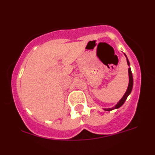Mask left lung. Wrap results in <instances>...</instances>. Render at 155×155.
Instances as JSON below:
<instances>
[{"mask_svg": "<svg viewBox=\"0 0 155 155\" xmlns=\"http://www.w3.org/2000/svg\"><path fill=\"white\" fill-rule=\"evenodd\" d=\"M125 56H126V55H125ZM126 58H127V57H126ZM127 65H128L130 66V63H129L128 60H127ZM128 73H129V84H128V87H127V91H126L125 94H124L123 97H122V99H121V100L119 101L118 104H117L116 106H114V107L111 108H106V109H104L105 111H111V110L115 109V108H120V106H122V105L124 104V101H125L126 99H127V96L130 95V93L131 91H132L133 85V79L132 71H131L130 68H128Z\"/></svg>", "mask_w": 155, "mask_h": 155, "instance_id": "left-lung-1", "label": "left lung"}]
</instances>
